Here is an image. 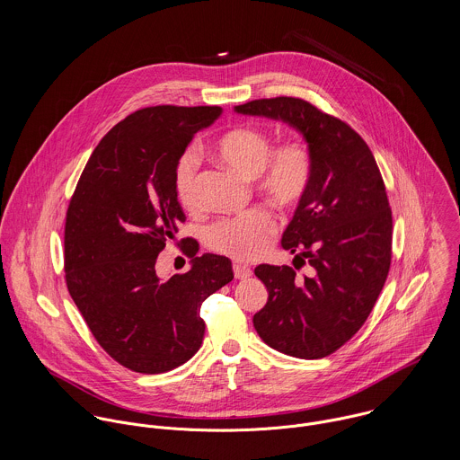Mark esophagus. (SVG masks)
<instances>
[{"label":"esophagus","mask_w":460,"mask_h":460,"mask_svg":"<svg viewBox=\"0 0 460 460\" xmlns=\"http://www.w3.org/2000/svg\"><path fill=\"white\" fill-rule=\"evenodd\" d=\"M234 274H235V278H237V279H248L253 272H252V269H250V267L241 265V263H235V265H234Z\"/></svg>","instance_id":"1"}]
</instances>
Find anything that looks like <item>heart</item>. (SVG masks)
I'll return each mask as SVG.
<instances>
[{
	"mask_svg": "<svg viewBox=\"0 0 460 460\" xmlns=\"http://www.w3.org/2000/svg\"><path fill=\"white\" fill-rule=\"evenodd\" d=\"M216 154L243 177L255 179L257 191L278 210L297 207L314 182L315 159L303 137H288L272 148L269 132L243 124L216 141ZM197 172V152L186 150L175 164L173 191L190 212L198 208ZM272 235V216L263 208H253L216 221L207 230V244L237 262H253L267 252Z\"/></svg>",
	"mask_w": 460,
	"mask_h": 460,
	"instance_id": "heart-1",
	"label": "heart"
}]
</instances>
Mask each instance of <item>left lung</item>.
Listing matches in <instances>:
<instances>
[{
  "instance_id": "1",
  "label": "left lung",
  "mask_w": 460,
  "mask_h": 460,
  "mask_svg": "<svg viewBox=\"0 0 460 460\" xmlns=\"http://www.w3.org/2000/svg\"><path fill=\"white\" fill-rule=\"evenodd\" d=\"M235 111L290 124L314 152L312 188L281 239L297 253L294 267L310 262L313 274L299 279L288 265H257L269 299L253 324L283 354L326 358L365 324L390 272L394 219L383 175L358 132L305 99H257Z\"/></svg>"
}]
</instances>
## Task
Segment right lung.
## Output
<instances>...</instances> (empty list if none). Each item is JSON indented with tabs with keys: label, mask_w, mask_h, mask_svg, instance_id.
<instances>
[{
	"label": "right lung",
	"mask_w": 460,
	"mask_h": 460,
	"mask_svg": "<svg viewBox=\"0 0 460 460\" xmlns=\"http://www.w3.org/2000/svg\"><path fill=\"white\" fill-rule=\"evenodd\" d=\"M217 106H150L126 117L90 155L68 201L66 288L97 343L122 367L163 374L195 356L205 332L201 303L234 279L232 262L181 252L191 269L161 279L159 253L186 221L173 191L179 157Z\"/></svg>",
	"instance_id": "right-lung-1"
}]
</instances>
